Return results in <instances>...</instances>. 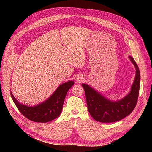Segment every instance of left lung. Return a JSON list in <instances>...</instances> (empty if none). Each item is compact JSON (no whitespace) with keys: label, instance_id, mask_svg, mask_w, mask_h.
Here are the masks:
<instances>
[{"label":"left lung","instance_id":"8db88e82","mask_svg":"<svg viewBox=\"0 0 152 152\" xmlns=\"http://www.w3.org/2000/svg\"><path fill=\"white\" fill-rule=\"evenodd\" d=\"M136 69L135 80L130 93L123 99L112 102L105 98L88 85L83 84L87 108L92 117L102 123H113L130 115L136 106L140 88V71L135 60L129 57Z\"/></svg>","mask_w":152,"mask_h":152}]
</instances>
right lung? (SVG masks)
I'll return each mask as SVG.
<instances>
[{"instance_id": "right-lung-1", "label": "right lung", "mask_w": 152, "mask_h": 152, "mask_svg": "<svg viewBox=\"0 0 152 152\" xmlns=\"http://www.w3.org/2000/svg\"><path fill=\"white\" fill-rule=\"evenodd\" d=\"M73 84L72 81L61 84L49 99L35 107L21 104L12 92L10 94L15 104L24 116L34 122L47 123L60 116L66 93Z\"/></svg>"}]
</instances>
